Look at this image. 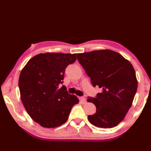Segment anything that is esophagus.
I'll return each mask as SVG.
<instances>
[{"mask_svg":"<svg viewBox=\"0 0 151 151\" xmlns=\"http://www.w3.org/2000/svg\"><path fill=\"white\" fill-rule=\"evenodd\" d=\"M79 99H80V101L82 103L85 104V103H86V99H85V98H84V97H80V98H79Z\"/></svg>","mask_w":151,"mask_h":151,"instance_id":"obj_1","label":"esophagus"}]
</instances>
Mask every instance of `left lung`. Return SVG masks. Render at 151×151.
<instances>
[{
	"label": "left lung",
	"instance_id": "8db88e82",
	"mask_svg": "<svg viewBox=\"0 0 151 151\" xmlns=\"http://www.w3.org/2000/svg\"><path fill=\"white\" fill-rule=\"evenodd\" d=\"M77 59L91 78L93 86L103 91L87 101L96 107L88 115L91 124L101 128L118 125L129 111L137 90L138 81L132 64L115 51L106 49L78 53Z\"/></svg>",
	"mask_w": 151,
	"mask_h": 151
}]
</instances>
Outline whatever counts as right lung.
<instances>
[{
	"instance_id": "obj_1",
	"label": "right lung",
	"mask_w": 151,
	"mask_h": 151,
	"mask_svg": "<svg viewBox=\"0 0 151 151\" xmlns=\"http://www.w3.org/2000/svg\"><path fill=\"white\" fill-rule=\"evenodd\" d=\"M76 54L46 52L28 61L20 74V99L33 121L45 128H55L67 121L78 99L63 83L65 68L75 63Z\"/></svg>"
}]
</instances>
